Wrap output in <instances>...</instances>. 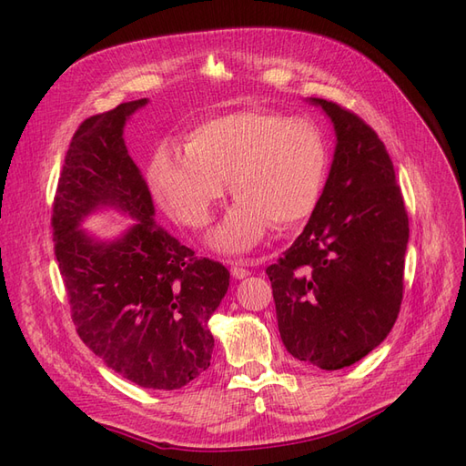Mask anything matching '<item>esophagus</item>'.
<instances>
[{
    "mask_svg": "<svg viewBox=\"0 0 466 466\" xmlns=\"http://www.w3.org/2000/svg\"><path fill=\"white\" fill-rule=\"evenodd\" d=\"M231 276H233L235 279H243V278L250 276V270H248V268L241 266V264H233V266H231Z\"/></svg>",
    "mask_w": 466,
    "mask_h": 466,
    "instance_id": "1",
    "label": "esophagus"
}]
</instances>
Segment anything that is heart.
<instances>
[{
    "label": "heart",
    "mask_w": 466,
    "mask_h": 466,
    "mask_svg": "<svg viewBox=\"0 0 466 466\" xmlns=\"http://www.w3.org/2000/svg\"><path fill=\"white\" fill-rule=\"evenodd\" d=\"M327 168V139L317 124L274 110L241 108L194 126L187 146H159L147 177L159 202L192 228L211 219L231 180L238 200L209 235V245L243 255L272 225L286 231L311 218Z\"/></svg>",
    "instance_id": "obj_1"
}]
</instances>
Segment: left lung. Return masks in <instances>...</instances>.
Instances as JSON below:
<instances>
[{
	"instance_id": "left-lung-1",
	"label": "left lung",
	"mask_w": 466,
	"mask_h": 466,
	"mask_svg": "<svg viewBox=\"0 0 466 466\" xmlns=\"http://www.w3.org/2000/svg\"><path fill=\"white\" fill-rule=\"evenodd\" d=\"M307 101L334 126L330 173L303 233L266 274L286 350L334 371L368 356L399 317L408 216L379 136L336 103Z\"/></svg>"
}]
</instances>
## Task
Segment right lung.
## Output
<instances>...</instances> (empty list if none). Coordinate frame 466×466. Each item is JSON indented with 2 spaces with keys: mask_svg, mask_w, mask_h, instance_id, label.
I'll use <instances>...</instances> for the list:
<instances>
[{
  "mask_svg": "<svg viewBox=\"0 0 466 466\" xmlns=\"http://www.w3.org/2000/svg\"><path fill=\"white\" fill-rule=\"evenodd\" d=\"M147 103H122L74 134L52 208L54 250L86 346L132 383L175 390L209 368L208 320L228 293L229 272L155 223L147 182L124 142L126 122ZM103 208L137 223L98 239L80 223Z\"/></svg>",
  "mask_w": 466,
  "mask_h": 466,
  "instance_id": "add662e5",
  "label": "right lung"
}]
</instances>
